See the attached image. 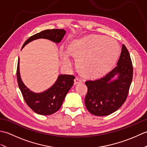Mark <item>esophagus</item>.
I'll return each mask as SVG.
<instances>
[{"label": "esophagus", "mask_w": 147, "mask_h": 147, "mask_svg": "<svg viewBox=\"0 0 147 147\" xmlns=\"http://www.w3.org/2000/svg\"><path fill=\"white\" fill-rule=\"evenodd\" d=\"M82 83V80H80L78 78H76L74 80V85H76V84H78V83Z\"/></svg>", "instance_id": "34e87169"}]
</instances>
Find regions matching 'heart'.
<instances>
[{
	"label": "heart",
	"instance_id": "heart-1",
	"mask_svg": "<svg viewBox=\"0 0 147 147\" xmlns=\"http://www.w3.org/2000/svg\"><path fill=\"white\" fill-rule=\"evenodd\" d=\"M120 48L115 40L100 35H90L74 40L67 46V53L61 54L65 65L71 64L68 55L76 59V67L82 75L98 79L111 70L116 63Z\"/></svg>",
	"mask_w": 147,
	"mask_h": 147
}]
</instances>
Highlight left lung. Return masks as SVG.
<instances>
[{
    "label": "left lung",
    "mask_w": 147,
    "mask_h": 147,
    "mask_svg": "<svg viewBox=\"0 0 147 147\" xmlns=\"http://www.w3.org/2000/svg\"><path fill=\"white\" fill-rule=\"evenodd\" d=\"M132 79V62L123 45L117 66L102 78L85 82L88 87L85 99L87 110L97 116H105L118 110L126 101Z\"/></svg>",
    "instance_id": "8db88e82"
}]
</instances>
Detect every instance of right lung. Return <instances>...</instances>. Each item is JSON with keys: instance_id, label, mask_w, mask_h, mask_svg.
Instances as JSON below:
<instances>
[{"instance_id": "right-lung-1", "label": "right lung", "mask_w": 147, "mask_h": 147, "mask_svg": "<svg viewBox=\"0 0 147 147\" xmlns=\"http://www.w3.org/2000/svg\"><path fill=\"white\" fill-rule=\"evenodd\" d=\"M66 32L63 29L46 30L32 36L24 42L22 49L28 43L37 39L44 38L55 43L61 42ZM75 76L60 74L56 82L45 91L35 93L30 90L21 80L20 72V58L17 67V80L23 98L27 105L36 114L47 115L57 112L61 107L64 100L74 83Z\"/></svg>"}]
</instances>
